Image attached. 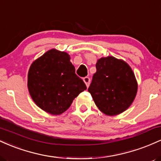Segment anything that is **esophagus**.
Wrapping results in <instances>:
<instances>
[{
    "instance_id": "1",
    "label": "esophagus",
    "mask_w": 161,
    "mask_h": 161,
    "mask_svg": "<svg viewBox=\"0 0 161 161\" xmlns=\"http://www.w3.org/2000/svg\"><path fill=\"white\" fill-rule=\"evenodd\" d=\"M83 80H84V82H85V83H86V85L87 87L89 86L90 82H91V79H90L89 77L86 76L84 79H83Z\"/></svg>"
}]
</instances>
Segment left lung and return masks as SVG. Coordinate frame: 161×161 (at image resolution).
<instances>
[{"instance_id": "left-lung-1", "label": "left lung", "mask_w": 161, "mask_h": 161, "mask_svg": "<svg viewBox=\"0 0 161 161\" xmlns=\"http://www.w3.org/2000/svg\"><path fill=\"white\" fill-rule=\"evenodd\" d=\"M88 91L99 110L114 116L125 111L137 93L136 77L126 63L114 57H102Z\"/></svg>"}]
</instances>
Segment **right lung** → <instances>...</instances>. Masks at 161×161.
<instances>
[{
  "label": "right lung",
  "instance_id": "obj_1",
  "mask_svg": "<svg viewBox=\"0 0 161 161\" xmlns=\"http://www.w3.org/2000/svg\"><path fill=\"white\" fill-rule=\"evenodd\" d=\"M28 88L40 108L53 115H59L69 108L75 97L87 87L75 74L69 54L52 49L31 65Z\"/></svg>",
  "mask_w": 161,
  "mask_h": 161
}]
</instances>
